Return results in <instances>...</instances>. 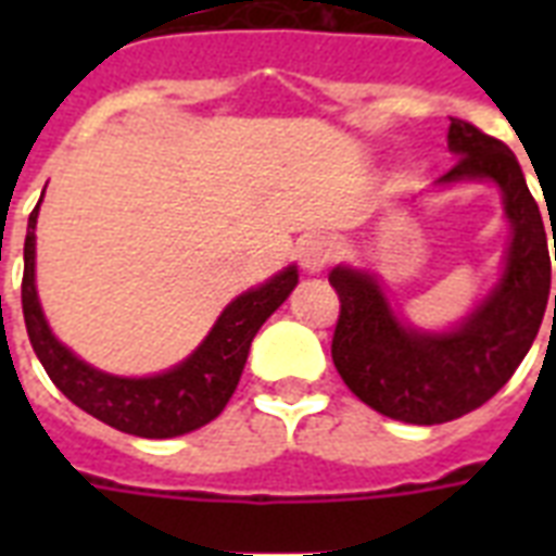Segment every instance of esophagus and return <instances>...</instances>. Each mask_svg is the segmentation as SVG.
<instances>
[{
	"mask_svg": "<svg viewBox=\"0 0 556 556\" xmlns=\"http://www.w3.org/2000/svg\"><path fill=\"white\" fill-rule=\"evenodd\" d=\"M296 256H300V265H303L305 274H308V277H317V274L326 270V265H329L331 260L329 239H323V236H308V239L300 242Z\"/></svg>",
	"mask_w": 556,
	"mask_h": 556,
	"instance_id": "obj_1",
	"label": "esophagus"
}]
</instances>
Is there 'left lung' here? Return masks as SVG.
I'll use <instances>...</instances> for the list:
<instances>
[{
  "mask_svg": "<svg viewBox=\"0 0 556 556\" xmlns=\"http://www.w3.org/2000/svg\"><path fill=\"white\" fill-rule=\"evenodd\" d=\"M447 147L458 161L435 190L500 187L510 242L491 291L450 329L435 331L401 320L371 270L338 265L329 274L340 296L331 361L364 404L404 424L453 421L491 401L528 355L552 296L545 225L517 155L458 117H450Z\"/></svg>",
  "mask_w": 556,
  "mask_h": 556,
  "instance_id": "obj_1",
  "label": "left lung"
}]
</instances>
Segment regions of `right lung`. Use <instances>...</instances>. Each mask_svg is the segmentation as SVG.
<instances>
[{
  "instance_id": "obj_1",
  "label": "right lung",
  "mask_w": 556,
  "mask_h": 556,
  "mask_svg": "<svg viewBox=\"0 0 556 556\" xmlns=\"http://www.w3.org/2000/svg\"><path fill=\"white\" fill-rule=\"evenodd\" d=\"M42 204V195H39ZM39 204L28 218L25 233V274H22V314L25 329L39 364L83 413L94 415L129 435L141 439H176L185 432L210 424L227 406L236 383L248 364V352L262 329V323L286 303L300 282L296 265H288L262 286L248 288L244 294L225 305L207 338L192 355L173 369L143 378H124L112 371L94 369L77 357L72 349L56 340L48 326L37 294V216Z\"/></svg>"
}]
</instances>
